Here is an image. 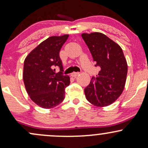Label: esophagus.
Listing matches in <instances>:
<instances>
[{
  "mask_svg": "<svg viewBox=\"0 0 148 148\" xmlns=\"http://www.w3.org/2000/svg\"><path fill=\"white\" fill-rule=\"evenodd\" d=\"M79 72H73L72 74H71V76H73V77H76V76L79 75Z\"/></svg>",
  "mask_w": 148,
  "mask_h": 148,
  "instance_id": "34e87169",
  "label": "esophagus"
}]
</instances>
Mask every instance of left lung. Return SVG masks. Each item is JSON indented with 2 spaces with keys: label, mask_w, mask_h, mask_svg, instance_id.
<instances>
[{
  "label": "left lung",
  "mask_w": 148,
  "mask_h": 148,
  "mask_svg": "<svg viewBox=\"0 0 148 148\" xmlns=\"http://www.w3.org/2000/svg\"><path fill=\"white\" fill-rule=\"evenodd\" d=\"M95 67L101 70L84 89L86 99L98 107L111 104L123 92L126 82L127 63L123 49L101 33H83Z\"/></svg>",
  "instance_id": "8db88e82"
}]
</instances>
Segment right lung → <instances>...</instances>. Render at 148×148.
<instances>
[{
  "instance_id": "right-lung-1",
  "label": "right lung",
  "mask_w": 148,
  "mask_h": 148,
  "mask_svg": "<svg viewBox=\"0 0 148 148\" xmlns=\"http://www.w3.org/2000/svg\"><path fill=\"white\" fill-rule=\"evenodd\" d=\"M68 35L52 36L40 43L27 56L23 64V82L27 93L36 104L52 108L64 99L70 79L63 75L60 51ZM58 67L60 72L55 73Z\"/></svg>"
}]
</instances>
